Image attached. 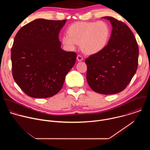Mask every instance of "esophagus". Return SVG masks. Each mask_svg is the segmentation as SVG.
Instances as JSON below:
<instances>
[{"label": "esophagus", "mask_w": 150, "mask_h": 150, "mask_svg": "<svg viewBox=\"0 0 150 150\" xmlns=\"http://www.w3.org/2000/svg\"><path fill=\"white\" fill-rule=\"evenodd\" d=\"M76 59H77L78 61H79V62H81V61H82V60H83V57H82V56H81V55H79V54L77 56Z\"/></svg>", "instance_id": "34e87169"}]
</instances>
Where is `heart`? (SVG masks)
<instances>
[{"label":"heart","mask_w":150,"mask_h":150,"mask_svg":"<svg viewBox=\"0 0 150 150\" xmlns=\"http://www.w3.org/2000/svg\"><path fill=\"white\" fill-rule=\"evenodd\" d=\"M110 28L104 21L76 22L71 25L67 34L62 37L63 45L69 50L81 45L82 51L87 54H96L108 45L110 37Z\"/></svg>","instance_id":"heart-1"}]
</instances>
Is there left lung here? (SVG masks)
<instances>
[{"label": "left lung", "mask_w": 150, "mask_h": 150, "mask_svg": "<svg viewBox=\"0 0 150 150\" xmlns=\"http://www.w3.org/2000/svg\"><path fill=\"white\" fill-rule=\"evenodd\" d=\"M110 40L101 52L85 60L87 81L95 92L105 95L122 91L136 73L139 49L135 37L125 24L111 16Z\"/></svg>", "instance_id": "left-lung-1"}]
</instances>
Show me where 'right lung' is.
I'll list each match as a JSON object with an SVG mask.
<instances>
[{
    "label": "right lung",
    "instance_id": "1",
    "mask_svg": "<svg viewBox=\"0 0 150 150\" xmlns=\"http://www.w3.org/2000/svg\"><path fill=\"white\" fill-rule=\"evenodd\" d=\"M66 22L37 19L21 28L15 37L11 49L12 75L31 97L56 94L75 65L76 54L62 50L58 37Z\"/></svg>",
    "mask_w": 150,
    "mask_h": 150
}]
</instances>
